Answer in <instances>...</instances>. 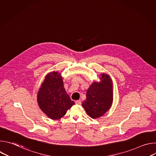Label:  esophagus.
Listing matches in <instances>:
<instances>
[{"label":"esophagus","instance_id":"esophagus-1","mask_svg":"<svg viewBox=\"0 0 156 156\" xmlns=\"http://www.w3.org/2000/svg\"><path fill=\"white\" fill-rule=\"evenodd\" d=\"M75 103H76V104L80 105V104H81V100H77L75 101Z\"/></svg>","mask_w":156,"mask_h":156}]
</instances>
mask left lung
Returning a JSON list of instances; mask_svg holds the SVG:
<instances>
[{
	"label": "left lung",
	"instance_id": "8db88e82",
	"mask_svg": "<svg viewBox=\"0 0 156 156\" xmlns=\"http://www.w3.org/2000/svg\"><path fill=\"white\" fill-rule=\"evenodd\" d=\"M100 81H94L86 91V99L82 106L87 114L96 119L103 116L113 102V83L106 73L100 75Z\"/></svg>",
	"mask_w": 156,
	"mask_h": 156
}]
</instances>
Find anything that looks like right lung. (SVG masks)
<instances>
[{
	"label": "right lung",
	"mask_w": 156,
	"mask_h": 156,
	"mask_svg": "<svg viewBox=\"0 0 156 156\" xmlns=\"http://www.w3.org/2000/svg\"><path fill=\"white\" fill-rule=\"evenodd\" d=\"M37 101L41 110L52 120L63 117L75 104L66 93L63 78L57 71L51 72L45 76L38 91Z\"/></svg>",
	"instance_id": "obj_1"
}]
</instances>
